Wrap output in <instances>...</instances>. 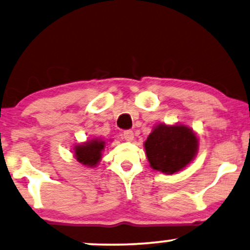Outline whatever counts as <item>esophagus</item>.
<instances>
[{
	"instance_id": "obj_1",
	"label": "esophagus",
	"mask_w": 250,
	"mask_h": 250,
	"mask_svg": "<svg viewBox=\"0 0 250 250\" xmlns=\"http://www.w3.org/2000/svg\"><path fill=\"white\" fill-rule=\"evenodd\" d=\"M122 137L125 138V141L132 142V141H134V132H132L131 130H125V131H123Z\"/></svg>"
}]
</instances>
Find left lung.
<instances>
[{"instance_id": "left-lung-1", "label": "left lung", "mask_w": 250, "mask_h": 250, "mask_svg": "<svg viewBox=\"0 0 250 250\" xmlns=\"http://www.w3.org/2000/svg\"><path fill=\"white\" fill-rule=\"evenodd\" d=\"M149 166L164 174H175L195 158L199 139L185 125L160 123L144 143Z\"/></svg>"}]
</instances>
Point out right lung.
<instances>
[{"mask_svg": "<svg viewBox=\"0 0 250 250\" xmlns=\"http://www.w3.org/2000/svg\"><path fill=\"white\" fill-rule=\"evenodd\" d=\"M105 147V142L102 139H90V141L74 146V156L80 164L85 167L94 168L102 159V152Z\"/></svg>", "mask_w": 250, "mask_h": 250, "instance_id": "right-lung-1", "label": "right lung"}]
</instances>
